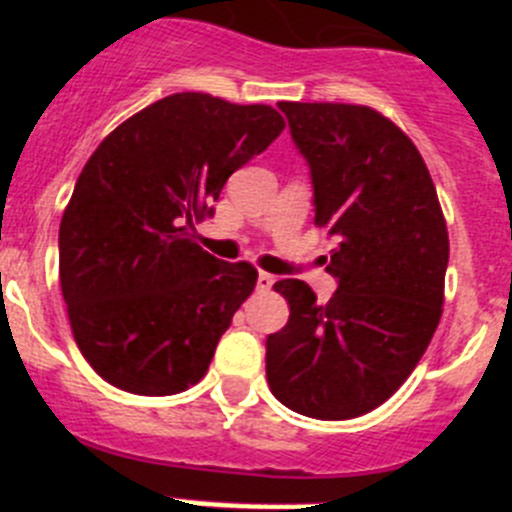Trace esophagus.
I'll use <instances>...</instances> for the list:
<instances>
[{
    "label": "esophagus",
    "mask_w": 512,
    "mask_h": 512,
    "mask_svg": "<svg viewBox=\"0 0 512 512\" xmlns=\"http://www.w3.org/2000/svg\"><path fill=\"white\" fill-rule=\"evenodd\" d=\"M274 282H277V279L271 277V274H266V271H259V279H256V289H259V292H269V289L274 287Z\"/></svg>",
    "instance_id": "esophagus-1"
}]
</instances>
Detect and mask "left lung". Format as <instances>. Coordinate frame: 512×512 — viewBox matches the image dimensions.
<instances>
[{"label": "left lung", "mask_w": 512, "mask_h": 512, "mask_svg": "<svg viewBox=\"0 0 512 512\" xmlns=\"http://www.w3.org/2000/svg\"><path fill=\"white\" fill-rule=\"evenodd\" d=\"M310 164L315 225L336 248V295L274 284L289 320L266 338L271 395L307 418L348 420L390 400L443 312L449 230L413 140L364 104L279 102Z\"/></svg>", "instance_id": "1"}]
</instances>
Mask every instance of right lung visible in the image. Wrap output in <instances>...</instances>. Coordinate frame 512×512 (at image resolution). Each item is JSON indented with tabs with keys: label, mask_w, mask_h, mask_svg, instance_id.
<instances>
[{
	"label": "right lung",
	"mask_w": 512,
	"mask_h": 512,
	"mask_svg": "<svg viewBox=\"0 0 512 512\" xmlns=\"http://www.w3.org/2000/svg\"><path fill=\"white\" fill-rule=\"evenodd\" d=\"M282 130L269 104L182 92L89 156L61 217L58 274L76 346L104 382L164 397L205 377L259 271L202 251L194 223Z\"/></svg>",
	"instance_id": "right-lung-1"
}]
</instances>
